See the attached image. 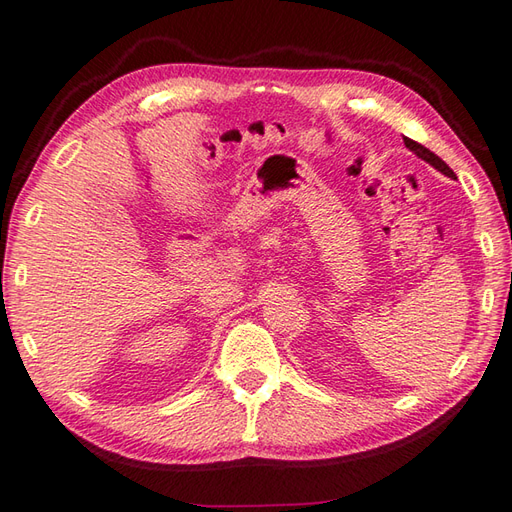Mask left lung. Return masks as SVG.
Instances as JSON below:
<instances>
[{
	"label": "left lung",
	"instance_id": "left-lung-1",
	"mask_svg": "<svg viewBox=\"0 0 512 512\" xmlns=\"http://www.w3.org/2000/svg\"><path fill=\"white\" fill-rule=\"evenodd\" d=\"M403 144H406V148H408L410 152H414V154H417L419 159H423V161L430 163L432 168H436V170L441 172V174H445V176H449V178H456L454 170H451L449 165H447L441 157H436V154H434L432 150H427L425 146L417 144V141H412V139H408V137H403Z\"/></svg>",
	"mask_w": 512,
	"mask_h": 512
}]
</instances>
